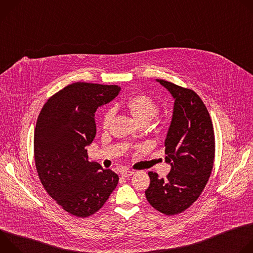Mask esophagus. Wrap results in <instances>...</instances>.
Instances as JSON below:
<instances>
[{
	"mask_svg": "<svg viewBox=\"0 0 253 253\" xmlns=\"http://www.w3.org/2000/svg\"><path fill=\"white\" fill-rule=\"evenodd\" d=\"M134 173H135V172L132 171V170H123V171L121 172V176L124 177V178H128V177L132 176Z\"/></svg>",
	"mask_w": 253,
	"mask_h": 253,
	"instance_id": "esophagus-1",
	"label": "esophagus"
}]
</instances>
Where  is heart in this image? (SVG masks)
<instances>
[{
    "label": "heart",
    "instance_id": "b5f03b06",
    "mask_svg": "<svg viewBox=\"0 0 253 253\" xmlns=\"http://www.w3.org/2000/svg\"><path fill=\"white\" fill-rule=\"evenodd\" d=\"M121 107L126 109L139 124H147L155 118V126L159 131L165 130L170 124L168 117H157L159 113V103L149 94L138 93L129 96L122 103ZM113 110L108 109L102 115V126L108 128L113 119Z\"/></svg>",
    "mask_w": 253,
    "mask_h": 253
}]
</instances>
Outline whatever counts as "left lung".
Masks as SVG:
<instances>
[{
    "label": "left lung",
    "instance_id": "left-lung-1",
    "mask_svg": "<svg viewBox=\"0 0 253 253\" xmlns=\"http://www.w3.org/2000/svg\"><path fill=\"white\" fill-rule=\"evenodd\" d=\"M175 99L172 122L165 140L166 177L148 172V202L165 215L185 211L201 195L214 164L213 124L201 98L192 90L159 79Z\"/></svg>",
    "mask_w": 253,
    "mask_h": 253
}]
</instances>
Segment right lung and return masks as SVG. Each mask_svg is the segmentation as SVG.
I'll return each instance as SVG.
<instances>
[{
	"label": "right lung",
	"instance_id": "1",
	"mask_svg": "<svg viewBox=\"0 0 253 253\" xmlns=\"http://www.w3.org/2000/svg\"><path fill=\"white\" fill-rule=\"evenodd\" d=\"M120 91L117 85L70 84L44 104L34 133V159L47 193L68 213L88 217L116 188L119 177L88 161L95 112Z\"/></svg>",
	"mask_w": 253,
	"mask_h": 253
}]
</instances>
